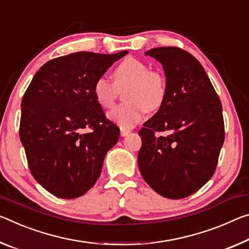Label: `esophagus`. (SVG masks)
<instances>
[{"label":"esophagus","mask_w":249,"mask_h":249,"mask_svg":"<svg viewBox=\"0 0 249 249\" xmlns=\"http://www.w3.org/2000/svg\"><path fill=\"white\" fill-rule=\"evenodd\" d=\"M131 132V129H128V128H123V127H121V136H126L127 135V134Z\"/></svg>","instance_id":"34e87169"}]
</instances>
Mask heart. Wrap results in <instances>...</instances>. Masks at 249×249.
Segmentation results:
<instances>
[{"mask_svg":"<svg viewBox=\"0 0 249 249\" xmlns=\"http://www.w3.org/2000/svg\"><path fill=\"white\" fill-rule=\"evenodd\" d=\"M113 83L106 77L94 82L93 94L102 107L110 108L115 104L117 89L124 90V104L118 105L108 117L121 127L131 128L143 120L147 110L155 112L164 104L167 95L166 78L160 71L148 70L147 65L136 58L127 57L113 72Z\"/></svg>","mask_w":249,"mask_h":249,"instance_id":"1","label":"heart"}]
</instances>
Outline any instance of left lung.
Listing matches in <instances>:
<instances>
[{"label": "left lung", "mask_w": 249, "mask_h": 249, "mask_svg": "<svg viewBox=\"0 0 249 249\" xmlns=\"http://www.w3.org/2000/svg\"><path fill=\"white\" fill-rule=\"evenodd\" d=\"M146 55L163 65L167 95L139 132V167L157 194L180 199L214 175L225 140L222 103L191 53L168 46L152 49Z\"/></svg>", "instance_id": "1"}]
</instances>
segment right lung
I'll list each match as a JSON object with an SVG mask.
<instances>
[{"mask_svg": "<svg viewBox=\"0 0 249 249\" xmlns=\"http://www.w3.org/2000/svg\"><path fill=\"white\" fill-rule=\"evenodd\" d=\"M127 51L77 52L46 62L22 98L19 139L35 180L64 199L94 186L120 128L105 116L93 94L96 78ZM85 128L91 131L85 133Z\"/></svg>", "mask_w": 249, "mask_h": 249, "instance_id": "1", "label": "right lung"}]
</instances>
